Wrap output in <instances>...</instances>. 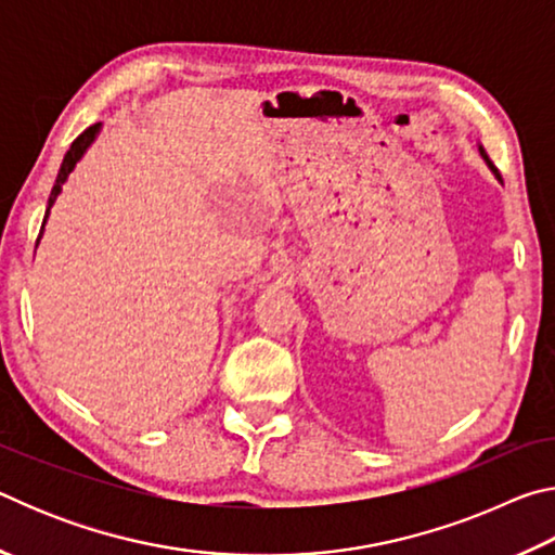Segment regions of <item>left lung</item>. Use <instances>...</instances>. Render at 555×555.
<instances>
[{
  "mask_svg": "<svg viewBox=\"0 0 555 555\" xmlns=\"http://www.w3.org/2000/svg\"><path fill=\"white\" fill-rule=\"evenodd\" d=\"M480 152H482V156H485V158H487V164H490V166H492V168H494V164H492V162H490V156H487V152H485V149H480ZM494 173H496V168H494ZM496 176H500V173H496Z\"/></svg>",
  "mask_w": 555,
  "mask_h": 555,
  "instance_id": "1",
  "label": "left lung"
}]
</instances>
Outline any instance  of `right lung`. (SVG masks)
Returning a JSON list of instances; mask_svg holds the SVG:
<instances>
[{"instance_id":"add662e5","label":"right lung","mask_w":555,"mask_h":555,"mask_svg":"<svg viewBox=\"0 0 555 555\" xmlns=\"http://www.w3.org/2000/svg\"><path fill=\"white\" fill-rule=\"evenodd\" d=\"M100 131V121H95V125L92 127H88L86 131H82V134L75 139V142L70 144V149H68V154H65V158H63V164H61V171H59V178H55V185H53V191H51V198H49V210H51V205H53V201H55V195L61 193V185L65 183V178H68V173L73 171V166L78 164V158L86 154V149L92 144V139H95V134ZM49 210H46V218H49ZM46 218H43V222H46ZM43 230V228H41ZM39 237H41V232H39Z\"/></svg>"}]
</instances>
